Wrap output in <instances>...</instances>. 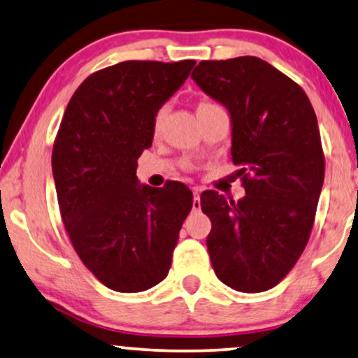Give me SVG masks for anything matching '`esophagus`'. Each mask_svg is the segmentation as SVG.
I'll use <instances>...</instances> for the list:
<instances>
[{
	"label": "esophagus",
	"instance_id": "esophagus-1",
	"mask_svg": "<svg viewBox=\"0 0 358 358\" xmlns=\"http://www.w3.org/2000/svg\"><path fill=\"white\" fill-rule=\"evenodd\" d=\"M200 192L201 189L198 187L193 188V210L194 211H200L201 208V203H200Z\"/></svg>",
	"mask_w": 358,
	"mask_h": 358
}]
</instances>
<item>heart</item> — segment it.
I'll list each match as a JSON object with an SVG mask.
<instances>
[{"instance_id":"heart-1","label":"heart","mask_w":358,"mask_h":358,"mask_svg":"<svg viewBox=\"0 0 358 358\" xmlns=\"http://www.w3.org/2000/svg\"><path fill=\"white\" fill-rule=\"evenodd\" d=\"M205 106H213V103H200V107H205ZM162 122H164V110H160L155 117V120H153V129H155V132H158L160 130V125Z\"/></svg>"}]
</instances>
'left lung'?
<instances>
[{"mask_svg": "<svg viewBox=\"0 0 358 358\" xmlns=\"http://www.w3.org/2000/svg\"><path fill=\"white\" fill-rule=\"evenodd\" d=\"M192 79L228 108L246 192L238 201L201 193L213 269L234 291H268L294 268L314 224L325 170L317 117L301 85L259 57L201 61Z\"/></svg>", "mask_w": 358, "mask_h": 358, "instance_id": "1", "label": "left lung"}]
</instances>
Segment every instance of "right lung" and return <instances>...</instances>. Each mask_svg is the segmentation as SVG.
Masks as SVG:
<instances>
[{"label":"right lung","mask_w":358,"mask_h":358,"mask_svg":"<svg viewBox=\"0 0 358 358\" xmlns=\"http://www.w3.org/2000/svg\"><path fill=\"white\" fill-rule=\"evenodd\" d=\"M194 61H125L90 74L71 97L52 148L62 223L90 273L117 292H142L169 274L193 206L187 185H140L137 160L153 120Z\"/></svg>","instance_id":"1"}]
</instances>
